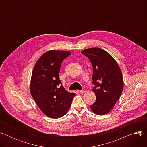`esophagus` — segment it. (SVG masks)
<instances>
[{
	"instance_id": "34e87169",
	"label": "esophagus",
	"mask_w": 147,
	"mask_h": 147,
	"mask_svg": "<svg viewBox=\"0 0 147 147\" xmlns=\"http://www.w3.org/2000/svg\"><path fill=\"white\" fill-rule=\"evenodd\" d=\"M78 92L79 93H80V94H83V93H84V92H86V90H78Z\"/></svg>"
}]
</instances>
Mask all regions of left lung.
<instances>
[{
  "mask_svg": "<svg viewBox=\"0 0 147 147\" xmlns=\"http://www.w3.org/2000/svg\"><path fill=\"white\" fill-rule=\"evenodd\" d=\"M81 53L90 59L93 67L92 91L96 100L90 107L97 115L107 114L115 105L123 89L121 70L113 57L101 48H88Z\"/></svg>",
  "mask_w": 147,
  "mask_h": 147,
  "instance_id": "1",
  "label": "left lung"
}]
</instances>
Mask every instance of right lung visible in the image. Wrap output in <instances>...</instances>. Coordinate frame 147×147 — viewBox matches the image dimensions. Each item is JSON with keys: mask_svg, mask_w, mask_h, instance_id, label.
Masks as SVG:
<instances>
[{"mask_svg": "<svg viewBox=\"0 0 147 147\" xmlns=\"http://www.w3.org/2000/svg\"><path fill=\"white\" fill-rule=\"evenodd\" d=\"M70 54L66 51H47L39 57L32 70L31 94L41 111L51 118L63 116L75 96L64 88L59 79L61 63Z\"/></svg>", "mask_w": 147, "mask_h": 147, "instance_id": "obj_1", "label": "right lung"}]
</instances>
